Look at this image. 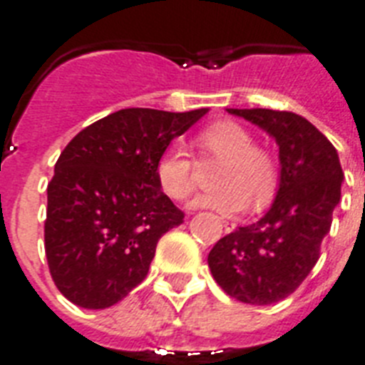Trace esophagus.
Masks as SVG:
<instances>
[{
    "label": "esophagus",
    "instance_id": "1",
    "mask_svg": "<svg viewBox=\"0 0 365 365\" xmlns=\"http://www.w3.org/2000/svg\"><path fill=\"white\" fill-rule=\"evenodd\" d=\"M222 225H225V232H234V228H235L234 222H230V221H222Z\"/></svg>",
    "mask_w": 365,
    "mask_h": 365
}]
</instances>
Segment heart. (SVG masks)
Returning a JSON list of instances; mask_svg holds the SVG:
<instances>
[{"mask_svg":"<svg viewBox=\"0 0 365 365\" xmlns=\"http://www.w3.org/2000/svg\"><path fill=\"white\" fill-rule=\"evenodd\" d=\"M205 157L222 159L217 185L221 188L201 193L190 208H214L221 214H235L254 205L263 206L278 190V164L263 148L254 146V137L243 125L221 120L208 125L195 138ZM155 177L160 190L173 201H182L195 190V163L179 144H170L155 164Z\"/></svg>","mask_w":365,"mask_h":365,"instance_id":"obj_1","label":"heart"}]
</instances>
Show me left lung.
Returning a JSON list of instances; mask_svg holds the SVG:
<instances>
[{
  "mask_svg": "<svg viewBox=\"0 0 365 365\" xmlns=\"http://www.w3.org/2000/svg\"><path fill=\"white\" fill-rule=\"evenodd\" d=\"M259 125L279 146V188L259 221L221 237L208 254L212 276L228 296L270 305L302 285L340 202L344 180L334 146L307 118L274 109H227Z\"/></svg>",
  "mask_w": 365,
  "mask_h": 365,
  "instance_id": "8db88e82",
  "label": "left lung"
}]
</instances>
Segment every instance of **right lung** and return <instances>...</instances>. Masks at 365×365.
<instances>
[{
    "instance_id": "1",
    "label": "right lung",
    "mask_w": 365,
    "mask_h": 365,
    "mask_svg": "<svg viewBox=\"0 0 365 365\" xmlns=\"http://www.w3.org/2000/svg\"><path fill=\"white\" fill-rule=\"evenodd\" d=\"M206 113L120 109L60 153L47 186L45 256L74 305L111 307L146 278L159 240L185 219L160 190L155 164Z\"/></svg>"
}]
</instances>
